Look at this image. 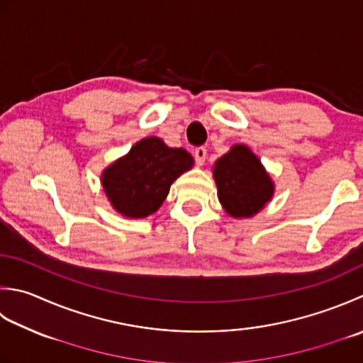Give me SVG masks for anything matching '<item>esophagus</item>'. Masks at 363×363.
Listing matches in <instances>:
<instances>
[{
    "label": "esophagus",
    "instance_id": "34e87169",
    "mask_svg": "<svg viewBox=\"0 0 363 363\" xmlns=\"http://www.w3.org/2000/svg\"><path fill=\"white\" fill-rule=\"evenodd\" d=\"M194 155H195V160H196V165H204V162H206V155H208V151H206L204 147H198V149H195V152H194Z\"/></svg>",
    "mask_w": 363,
    "mask_h": 363
}]
</instances>
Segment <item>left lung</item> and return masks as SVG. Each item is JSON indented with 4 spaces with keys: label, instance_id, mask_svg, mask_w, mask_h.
<instances>
[{
    "label": "left lung",
    "instance_id": "8db88e82",
    "mask_svg": "<svg viewBox=\"0 0 363 363\" xmlns=\"http://www.w3.org/2000/svg\"><path fill=\"white\" fill-rule=\"evenodd\" d=\"M217 196L233 218L257 216L272 200L275 184L259 157L247 145H233L214 168Z\"/></svg>",
    "mask_w": 363,
    "mask_h": 363
}]
</instances>
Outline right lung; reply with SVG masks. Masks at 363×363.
Returning a JSON list of instances; mask_svg holds the SVG:
<instances>
[{
	"label": "right lung",
	"instance_id": "1",
	"mask_svg": "<svg viewBox=\"0 0 363 363\" xmlns=\"http://www.w3.org/2000/svg\"><path fill=\"white\" fill-rule=\"evenodd\" d=\"M191 167L194 157L186 149L147 137L110 163L101 182L113 209L127 218H145L160 208L172 184Z\"/></svg>",
	"mask_w": 363,
	"mask_h": 363
}]
</instances>
